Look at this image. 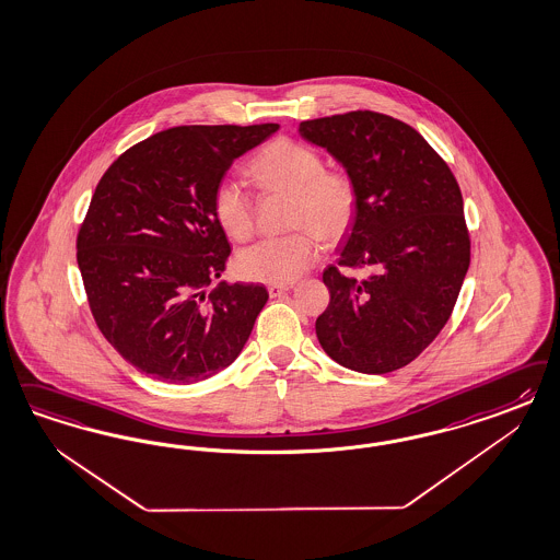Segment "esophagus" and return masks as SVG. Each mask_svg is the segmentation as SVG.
<instances>
[{
	"instance_id": "esophagus-1",
	"label": "esophagus",
	"mask_w": 560,
	"mask_h": 560,
	"mask_svg": "<svg viewBox=\"0 0 560 560\" xmlns=\"http://www.w3.org/2000/svg\"><path fill=\"white\" fill-rule=\"evenodd\" d=\"M289 290L290 287H284V284H270V287H268V292H270V296H282V294H287Z\"/></svg>"
}]
</instances>
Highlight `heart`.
<instances>
[{"mask_svg":"<svg viewBox=\"0 0 560 560\" xmlns=\"http://www.w3.org/2000/svg\"><path fill=\"white\" fill-rule=\"evenodd\" d=\"M249 175L264 189L294 196V226H313L325 238H336L352 220L354 183L342 171H325L324 159L308 145L276 140L253 156ZM212 210L220 229L233 241L252 236L253 201L238 180H218ZM316 234L303 229L289 236L261 238L236 255V271L245 280L290 284L319 259L324 245Z\"/></svg>","mask_w":560,"mask_h":560,"instance_id":"b5f03b06","label":"heart"}]
</instances>
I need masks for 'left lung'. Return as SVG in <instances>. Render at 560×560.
<instances>
[{"label":"left lung","instance_id":"obj_1","mask_svg":"<svg viewBox=\"0 0 560 560\" xmlns=\"http://www.w3.org/2000/svg\"><path fill=\"white\" fill-rule=\"evenodd\" d=\"M357 189L338 264L324 271L329 305L315 322L329 359L383 375L406 366L452 315L469 266L464 199L450 166L410 126L373 110L303 121Z\"/></svg>","mask_w":560,"mask_h":560}]
</instances>
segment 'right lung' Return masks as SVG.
<instances>
[{"instance_id":"right-lung-1","label":"right lung","mask_w":560,"mask_h":560,"mask_svg":"<svg viewBox=\"0 0 560 560\" xmlns=\"http://www.w3.org/2000/svg\"><path fill=\"white\" fill-rule=\"evenodd\" d=\"M278 127H171L131 145L98 180L78 268L98 329L148 377L208 380L249 340L268 290L218 282L208 292L231 255L212 194Z\"/></svg>"}]
</instances>
